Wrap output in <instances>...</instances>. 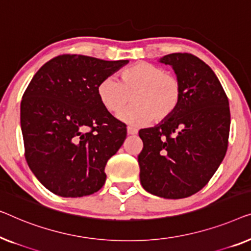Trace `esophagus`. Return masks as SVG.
Listing matches in <instances>:
<instances>
[{"label":"esophagus","mask_w":251,"mask_h":251,"mask_svg":"<svg viewBox=\"0 0 251 251\" xmlns=\"http://www.w3.org/2000/svg\"><path fill=\"white\" fill-rule=\"evenodd\" d=\"M127 133H128L129 135H135L137 133V129L134 128L132 126H127Z\"/></svg>","instance_id":"esophagus-1"}]
</instances>
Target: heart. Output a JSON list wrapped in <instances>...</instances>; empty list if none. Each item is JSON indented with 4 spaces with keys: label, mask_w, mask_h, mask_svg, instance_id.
<instances>
[{
    "label": "heart",
    "mask_w": 251,
    "mask_h": 251,
    "mask_svg": "<svg viewBox=\"0 0 251 251\" xmlns=\"http://www.w3.org/2000/svg\"><path fill=\"white\" fill-rule=\"evenodd\" d=\"M134 103L121 119L134 125H146L168 119L182 100V83L175 74L150 62H136L121 73V82L105 77L98 85L101 104L110 114H118L130 101Z\"/></svg>",
    "instance_id": "obj_1"
}]
</instances>
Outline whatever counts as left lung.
Listing matches in <instances>:
<instances>
[{
    "mask_svg": "<svg viewBox=\"0 0 251 251\" xmlns=\"http://www.w3.org/2000/svg\"><path fill=\"white\" fill-rule=\"evenodd\" d=\"M160 62L171 65L181 79L182 100L168 119L139 132L140 179L154 196L182 199L200 191L223 161L230 107L217 76L198 56L172 53Z\"/></svg>",
    "mask_w": 251,
    "mask_h": 251,
    "instance_id": "1",
    "label": "left lung"
}]
</instances>
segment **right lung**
<instances>
[{
    "label": "right lung",
    "mask_w": 251,
    "mask_h": 251,
    "mask_svg": "<svg viewBox=\"0 0 251 251\" xmlns=\"http://www.w3.org/2000/svg\"><path fill=\"white\" fill-rule=\"evenodd\" d=\"M127 62L61 54L28 84L20 105L25 158L54 195L78 198L103 186L105 165L127 129L101 104L98 85Z\"/></svg>",
    "instance_id": "1"
}]
</instances>
